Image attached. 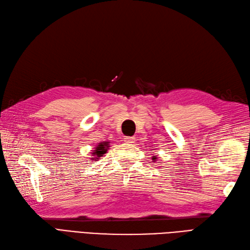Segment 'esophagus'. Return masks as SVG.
Instances as JSON below:
<instances>
[{
    "mask_svg": "<svg viewBox=\"0 0 250 250\" xmlns=\"http://www.w3.org/2000/svg\"><path fill=\"white\" fill-rule=\"evenodd\" d=\"M125 142L126 144H134V142H135V137L133 136H125Z\"/></svg>",
    "mask_w": 250,
    "mask_h": 250,
    "instance_id": "esophagus-1",
    "label": "esophagus"
}]
</instances>
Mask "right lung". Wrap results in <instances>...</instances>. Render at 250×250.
Segmentation results:
<instances>
[{
    "label": "right lung",
    "instance_id": "1",
    "mask_svg": "<svg viewBox=\"0 0 250 250\" xmlns=\"http://www.w3.org/2000/svg\"><path fill=\"white\" fill-rule=\"evenodd\" d=\"M106 146H107V143H104V144L98 145V148L96 149V150L94 151V153H93V154L95 155V158H96V159H98L99 157H101L102 155L104 154V153L106 152V150H105Z\"/></svg>",
    "mask_w": 250,
    "mask_h": 250
}]
</instances>
